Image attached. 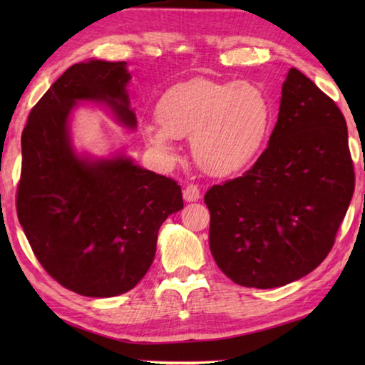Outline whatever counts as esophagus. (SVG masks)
Returning a JSON list of instances; mask_svg holds the SVG:
<instances>
[{"mask_svg": "<svg viewBox=\"0 0 365 365\" xmlns=\"http://www.w3.org/2000/svg\"><path fill=\"white\" fill-rule=\"evenodd\" d=\"M201 197V191L200 188H197V185H193L190 183L185 187L183 190V200L188 201V202H193V201H197Z\"/></svg>", "mask_w": 365, "mask_h": 365, "instance_id": "1", "label": "esophagus"}]
</instances>
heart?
<instances>
[{"label": "heart", "mask_w": 365, "mask_h": 365, "mask_svg": "<svg viewBox=\"0 0 365 365\" xmlns=\"http://www.w3.org/2000/svg\"><path fill=\"white\" fill-rule=\"evenodd\" d=\"M154 117L160 130L146 128L148 145L169 154L170 138H190L197 165L228 177L261 153L272 125V103L256 83L193 78L164 91Z\"/></svg>", "instance_id": "b5f03b06"}]
</instances>
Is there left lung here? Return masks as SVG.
<instances>
[{
	"label": "left lung",
	"instance_id": "1",
	"mask_svg": "<svg viewBox=\"0 0 365 365\" xmlns=\"http://www.w3.org/2000/svg\"><path fill=\"white\" fill-rule=\"evenodd\" d=\"M353 193L344 115L293 67L269 146L242 177L205 195L215 262L248 288L299 280L333 248Z\"/></svg>",
	"mask_w": 365,
	"mask_h": 365
}]
</instances>
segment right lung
Segmentation results:
<instances>
[{
    "instance_id": "obj_1",
    "label": "right lung",
    "mask_w": 365,
    "mask_h": 365,
    "mask_svg": "<svg viewBox=\"0 0 365 365\" xmlns=\"http://www.w3.org/2000/svg\"><path fill=\"white\" fill-rule=\"evenodd\" d=\"M125 63L71 66L29 114L22 132L17 217L34 255L73 293L109 298L143 279L158 232L183 207L182 188L130 158L90 160L73 151L69 115L78 101L106 103L117 120L137 125Z\"/></svg>"
}]
</instances>
